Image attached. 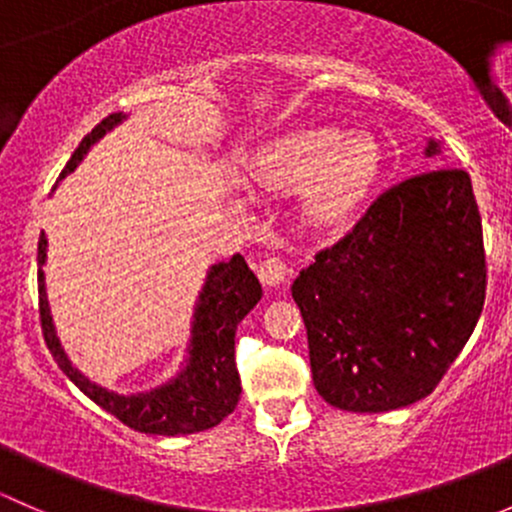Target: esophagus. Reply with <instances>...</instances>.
<instances>
[{"label": "esophagus", "instance_id": "esophagus-1", "mask_svg": "<svg viewBox=\"0 0 512 512\" xmlns=\"http://www.w3.org/2000/svg\"><path fill=\"white\" fill-rule=\"evenodd\" d=\"M287 275H289V265L285 257L280 255L265 257V260L260 262V267H257V277L270 287L282 285V282L287 280Z\"/></svg>", "mask_w": 512, "mask_h": 512}]
</instances>
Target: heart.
Here are the masks:
<instances>
[{
  "label": "heart",
  "mask_w": 512,
  "mask_h": 512,
  "mask_svg": "<svg viewBox=\"0 0 512 512\" xmlns=\"http://www.w3.org/2000/svg\"><path fill=\"white\" fill-rule=\"evenodd\" d=\"M379 173V148L366 133L344 136L334 126L282 133L260 153L255 178L267 188L304 185V213L317 225H337L361 203Z\"/></svg>",
  "instance_id": "obj_1"
}]
</instances>
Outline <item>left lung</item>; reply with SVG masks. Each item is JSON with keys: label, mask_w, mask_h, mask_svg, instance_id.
Returning a JSON list of instances; mask_svg holds the SVG:
<instances>
[{"label": "left lung", "mask_w": 512, "mask_h": 512, "mask_svg": "<svg viewBox=\"0 0 512 512\" xmlns=\"http://www.w3.org/2000/svg\"><path fill=\"white\" fill-rule=\"evenodd\" d=\"M485 285L466 170L433 168L386 188L292 285L319 396L359 414L426 399L476 329Z\"/></svg>", "instance_id": "obj_1"}]
</instances>
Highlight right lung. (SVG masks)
I'll use <instances>...</instances> for the list:
<instances>
[{
  "instance_id": "1",
  "label": "right lung",
  "mask_w": 512,
  "mask_h": 512,
  "mask_svg": "<svg viewBox=\"0 0 512 512\" xmlns=\"http://www.w3.org/2000/svg\"><path fill=\"white\" fill-rule=\"evenodd\" d=\"M121 118V113H111L89 136H84L81 146L76 148L66 168L61 170V178L71 173L86 156V151L103 133L111 131ZM36 260H39V317L46 347H49L56 364L61 366V371L94 404L106 409L108 414L116 416L133 431L153 433V436H185V433L205 431V428L218 426L225 416L235 411L242 394L240 374H237L235 366V332L237 324L262 297L260 282H257L255 272L247 267L245 257L235 255L230 262H220L210 270L208 285L200 294L198 314H195L190 364L185 366L183 374L163 389L138 396L111 394V391L91 384L71 366L59 339H56L54 324L49 317L44 272H41V265L46 260L44 232L39 237V257Z\"/></svg>"
}]
</instances>
